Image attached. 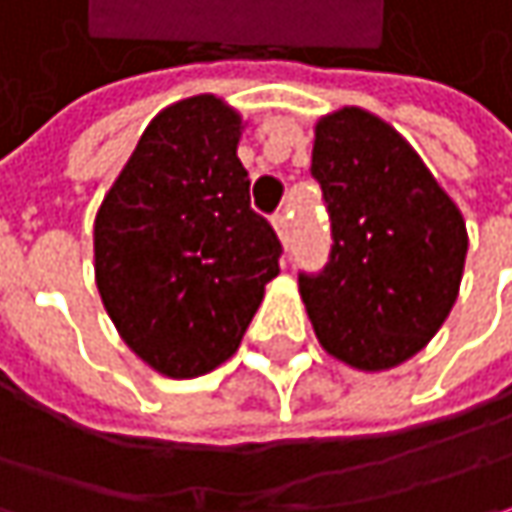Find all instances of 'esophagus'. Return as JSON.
I'll list each match as a JSON object with an SVG mask.
<instances>
[{
  "label": "esophagus",
  "instance_id": "1",
  "mask_svg": "<svg viewBox=\"0 0 512 512\" xmlns=\"http://www.w3.org/2000/svg\"><path fill=\"white\" fill-rule=\"evenodd\" d=\"M272 226H275V231H278V237H281V240L289 237V217H286L284 211H278V214L272 217Z\"/></svg>",
  "mask_w": 512,
  "mask_h": 512
}]
</instances>
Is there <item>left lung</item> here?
Returning a JSON list of instances; mask_svg holds the SVG:
<instances>
[{"instance_id": "8db88e82", "label": "left lung", "mask_w": 512, "mask_h": 512, "mask_svg": "<svg viewBox=\"0 0 512 512\" xmlns=\"http://www.w3.org/2000/svg\"><path fill=\"white\" fill-rule=\"evenodd\" d=\"M330 260L298 289L321 347L359 371L411 359L446 321L466 260L458 205L391 124L345 106L316 124Z\"/></svg>"}]
</instances>
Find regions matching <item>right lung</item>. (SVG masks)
<instances>
[{
	"instance_id": "obj_1",
	"label": "right lung",
	"mask_w": 512,
	"mask_h": 512,
	"mask_svg": "<svg viewBox=\"0 0 512 512\" xmlns=\"http://www.w3.org/2000/svg\"><path fill=\"white\" fill-rule=\"evenodd\" d=\"M240 130L214 95L167 106L95 217L106 313L136 356L173 379L223 365L281 272V240L249 202Z\"/></svg>"
}]
</instances>
